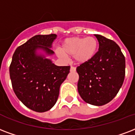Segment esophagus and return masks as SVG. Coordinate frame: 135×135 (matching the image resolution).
I'll use <instances>...</instances> for the list:
<instances>
[{
    "mask_svg": "<svg viewBox=\"0 0 135 135\" xmlns=\"http://www.w3.org/2000/svg\"><path fill=\"white\" fill-rule=\"evenodd\" d=\"M70 71H76V68L74 67V66H71Z\"/></svg>",
    "mask_w": 135,
    "mask_h": 135,
    "instance_id": "1",
    "label": "esophagus"
}]
</instances>
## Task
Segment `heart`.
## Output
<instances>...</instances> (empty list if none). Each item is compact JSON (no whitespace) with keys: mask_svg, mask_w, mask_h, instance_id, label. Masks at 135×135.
Returning <instances> with one entry per match:
<instances>
[{"mask_svg":"<svg viewBox=\"0 0 135 135\" xmlns=\"http://www.w3.org/2000/svg\"><path fill=\"white\" fill-rule=\"evenodd\" d=\"M98 41L95 37H74L66 39L57 54L61 58L74 55V59L78 64H84L91 59L95 54Z\"/></svg>","mask_w":135,"mask_h":135,"instance_id":"obj_1","label":"heart"}]
</instances>
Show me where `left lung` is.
<instances>
[{"label": "left lung", "instance_id": "obj_1", "mask_svg": "<svg viewBox=\"0 0 135 135\" xmlns=\"http://www.w3.org/2000/svg\"><path fill=\"white\" fill-rule=\"evenodd\" d=\"M98 51L91 59L76 68L78 91L89 104L100 106L115 97L122 87L125 75V59L114 41L95 35Z\"/></svg>", "mask_w": 135, "mask_h": 135}]
</instances>
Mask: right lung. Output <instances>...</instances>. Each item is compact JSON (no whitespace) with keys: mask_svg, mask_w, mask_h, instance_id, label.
Here are the masks:
<instances>
[{"mask_svg":"<svg viewBox=\"0 0 135 135\" xmlns=\"http://www.w3.org/2000/svg\"><path fill=\"white\" fill-rule=\"evenodd\" d=\"M56 35H38L17 47L10 65V76L17 98L32 110L43 113L54 106L61 84L66 79L69 66H58L37 49L54 54L50 48Z\"/></svg>","mask_w":135,"mask_h":135,"instance_id":"1","label":"right lung"}]
</instances>
